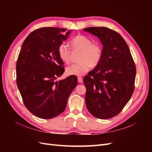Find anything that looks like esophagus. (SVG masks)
Wrapping results in <instances>:
<instances>
[{
	"mask_svg": "<svg viewBox=\"0 0 152 152\" xmlns=\"http://www.w3.org/2000/svg\"><path fill=\"white\" fill-rule=\"evenodd\" d=\"M78 82H79V83H82V82H83V79H82V78L81 77H78Z\"/></svg>",
	"mask_w": 152,
	"mask_h": 152,
	"instance_id": "esophagus-1",
	"label": "esophagus"
}]
</instances>
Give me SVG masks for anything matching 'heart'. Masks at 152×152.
<instances>
[{
  "mask_svg": "<svg viewBox=\"0 0 152 152\" xmlns=\"http://www.w3.org/2000/svg\"><path fill=\"white\" fill-rule=\"evenodd\" d=\"M73 51H80L77 63L68 66L66 72L68 75L80 76L89 70L91 66L95 67L99 63L102 58V45L98 42H92L87 36L77 35L70 41ZM58 54L61 60L69 63L72 59V50L68 45L62 42L58 46Z\"/></svg>",
  "mask_w": 152,
  "mask_h": 152,
  "instance_id": "1",
  "label": "heart"
}]
</instances>
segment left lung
Wrapping results in <instances>:
<instances>
[{
  "label": "left lung",
  "instance_id": "obj_1",
  "mask_svg": "<svg viewBox=\"0 0 152 152\" xmlns=\"http://www.w3.org/2000/svg\"><path fill=\"white\" fill-rule=\"evenodd\" d=\"M84 30L98 37L103 46L99 63L84 79L86 107L96 118H112L122 111L134 92L135 63L118 32L103 26Z\"/></svg>",
  "mask_w": 152,
  "mask_h": 152
}]
</instances>
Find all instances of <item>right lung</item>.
<instances>
[{"mask_svg": "<svg viewBox=\"0 0 152 152\" xmlns=\"http://www.w3.org/2000/svg\"><path fill=\"white\" fill-rule=\"evenodd\" d=\"M43 27L30 33L22 44L16 63V83L24 104L34 115L49 119L62 113L77 85L70 75L56 81L65 71L58 48L70 31Z\"/></svg>", "mask_w": 152, "mask_h": 152, "instance_id": "add662e5", "label": "right lung"}]
</instances>
